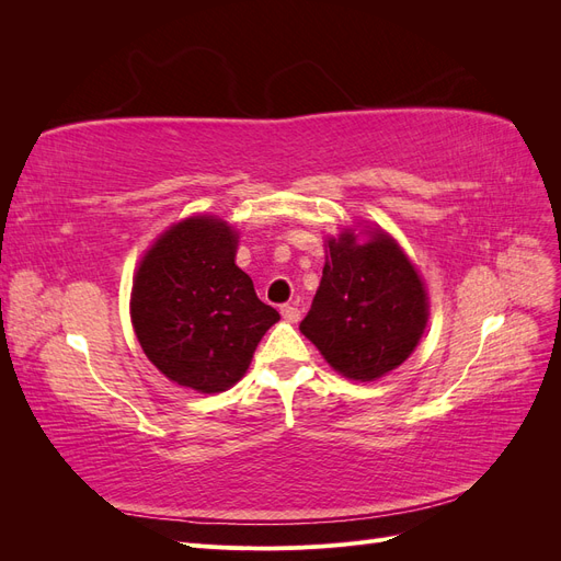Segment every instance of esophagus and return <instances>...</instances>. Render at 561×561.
<instances>
[{"instance_id": "obj_1", "label": "esophagus", "mask_w": 561, "mask_h": 561, "mask_svg": "<svg viewBox=\"0 0 561 561\" xmlns=\"http://www.w3.org/2000/svg\"><path fill=\"white\" fill-rule=\"evenodd\" d=\"M280 316L287 320V322H297L301 318L299 309L297 307H290V304H285V307H280Z\"/></svg>"}]
</instances>
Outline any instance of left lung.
I'll use <instances>...</instances> for the list:
<instances>
[{"mask_svg": "<svg viewBox=\"0 0 561 561\" xmlns=\"http://www.w3.org/2000/svg\"><path fill=\"white\" fill-rule=\"evenodd\" d=\"M431 301L416 264L379 225L325 236V266L301 334L351 381L400 367L426 332Z\"/></svg>", "mask_w": 561, "mask_h": 561, "instance_id": "1", "label": "left lung"}]
</instances>
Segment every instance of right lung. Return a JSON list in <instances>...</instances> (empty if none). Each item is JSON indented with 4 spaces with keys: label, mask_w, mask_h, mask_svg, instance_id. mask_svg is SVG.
I'll return each instance as SVG.
<instances>
[{
    "label": "right lung",
    "mask_w": 561,
    "mask_h": 561,
    "mask_svg": "<svg viewBox=\"0 0 561 561\" xmlns=\"http://www.w3.org/2000/svg\"><path fill=\"white\" fill-rule=\"evenodd\" d=\"M241 231L196 213L161 231L133 274L130 322L161 375L196 393L239 383L266 330L280 320L236 266Z\"/></svg>",
    "instance_id": "1"
}]
</instances>
